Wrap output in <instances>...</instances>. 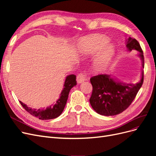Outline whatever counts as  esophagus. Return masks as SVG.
<instances>
[{"label": "esophagus", "instance_id": "34e87169", "mask_svg": "<svg viewBox=\"0 0 156 156\" xmlns=\"http://www.w3.org/2000/svg\"><path fill=\"white\" fill-rule=\"evenodd\" d=\"M86 77H87V75H86V73L84 72H83L80 73L77 76V83H83L84 81V80H85Z\"/></svg>", "mask_w": 156, "mask_h": 156}]
</instances>
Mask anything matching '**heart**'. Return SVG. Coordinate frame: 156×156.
Masks as SVG:
<instances>
[{
	"mask_svg": "<svg viewBox=\"0 0 156 156\" xmlns=\"http://www.w3.org/2000/svg\"><path fill=\"white\" fill-rule=\"evenodd\" d=\"M108 39L106 37L98 35H93L84 37L83 40L79 49L82 53L94 55L98 53L95 60L96 66L101 69L108 63L114 54V47L108 44Z\"/></svg>",
	"mask_w": 156,
	"mask_h": 156,
	"instance_id": "heart-1",
	"label": "heart"
}]
</instances>
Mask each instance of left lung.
<instances>
[{"label":"left lung","mask_w":156,"mask_h":156,"mask_svg":"<svg viewBox=\"0 0 156 156\" xmlns=\"http://www.w3.org/2000/svg\"><path fill=\"white\" fill-rule=\"evenodd\" d=\"M126 46L130 51L139 52L144 68L143 51L138 41L129 37ZM90 80L92 85L90 103L92 108L100 115L114 116L124 111L131 104L143 85L144 75L143 72L140 81L136 84H122L105 74L96 75Z\"/></svg>","instance_id":"1"}]
</instances>
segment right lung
I'll use <instances>...</instances> for the list:
<instances>
[{
    "mask_svg": "<svg viewBox=\"0 0 156 156\" xmlns=\"http://www.w3.org/2000/svg\"><path fill=\"white\" fill-rule=\"evenodd\" d=\"M77 84L76 75L73 74L69 75L66 77L64 85V89L60 94V98L54 105H51L46 109H32L20 101L22 107L32 116H34L40 120H49L56 119L59 116L64 110L66 103L67 102L69 92L70 90Z\"/></svg>",
    "mask_w": 156,
    "mask_h": 156,
    "instance_id": "right-lung-1",
    "label": "right lung"
}]
</instances>
